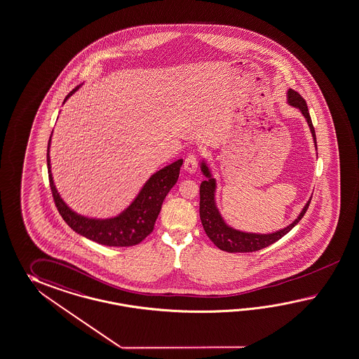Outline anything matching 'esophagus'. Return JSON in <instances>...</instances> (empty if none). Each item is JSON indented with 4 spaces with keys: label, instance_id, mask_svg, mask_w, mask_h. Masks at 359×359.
Listing matches in <instances>:
<instances>
[{
    "label": "esophagus",
    "instance_id": "obj_1",
    "mask_svg": "<svg viewBox=\"0 0 359 359\" xmlns=\"http://www.w3.org/2000/svg\"><path fill=\"white\" fill-rule=\"evenodd\" d=\"M197 168H198V162H197V157L196 154H188V157L185 158V162H184V170L189 174H194L197 172Z\"/></svg>",
    "mask_w": 359,
    "mask_h": 359
}]
</instances>
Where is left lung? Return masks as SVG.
<instances>
[{
  "instance_id": "left-lung-1",
  "label": "left lung",
  "mask_w": 359,
  "mask_h": 359,
  "mask_svg": "<svg viewBox=\"0 0 359 359\" xmlns=\"http://www.w3.org/2000/svg\"><path fill=\"white\" fill-rule=\"evenodd\" d=\"M287 104L299 110V113L304 115V118L306 119L313 140H314L315 149H316L315 130L305 100L293 89H288ZM200 167H201L202 175L206 177L200 187V218H201L202 226L211 241L217 245L220 250H224L228 253L257 252V250H261L263 248L276 243L281 237L285 236L289 231L302 219L306 212L309 205H310V201H311V197H310V200L306 202L304 209L298 214L297 218L294 219L287 227L273 231L270 233H258V232L255 233V232L241 231V229L229 226L219 210L218 205H217V179L212 175L210 166L208 165L205 158H202Z\"/></svg>"
}]
</instances>
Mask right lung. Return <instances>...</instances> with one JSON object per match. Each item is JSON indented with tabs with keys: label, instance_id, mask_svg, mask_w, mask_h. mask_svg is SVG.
<instances>
[{
	"label": "right lung",
	"instance_id": "right-lung-1",
	"mask_svg": "<svg viewBox=\"0 0 359 359\" xmlns=\"http://www.w3.org/2000/svg\"><path fill=\"white\" fill-rule=\"evenodd\" d=\"M79 88L80 86L69 93L63 104ZM52 136L53 132L48 142L46 153L48 174L54 202L63 220L70 226L71 229L79 233L80 236L92 240L97 244L106 246H133L141 243L153 231L163 200L167 193L171 191V188L177 182L183 159H177L171 165L163 167L153 175H150L148 180L141 187L137 196L119 214L110 218H92L72 210L70 206L63 201L54 184L50 163Z\"/></svg>",
	"mask_w": 359,
	"mask_h": 359
}]
</instances>
